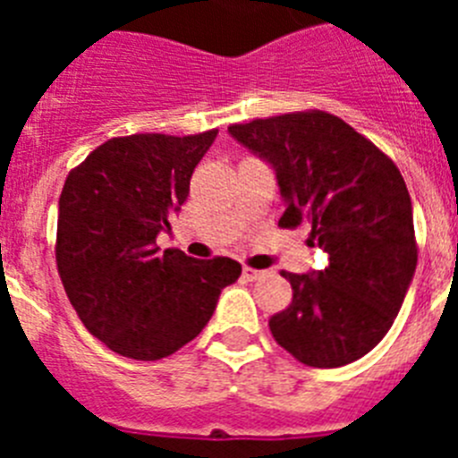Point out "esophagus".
<instances>
[{
  "label": "esophagus",
  "mask_w": 458,
  "mask_h": 458,
  "mask_svg": "<svg viewBox=\"0 0 458 458\" xmlns=\"http://www.w3.org/2000/svg\"><path fill=\"white\" fill-rule=\"evenodd\" d=\"M266 270H254V268H242V277L248 279V282H257V279L266 277Z\"/></svg>",
  "instance_id": "1"
}]
</instances>
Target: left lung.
Instances as JSON below:
<instances>
[{
	"instance_id": "obj_1",
	"label": "left lung",
	"mask_w": 458,
	"mask_h": 458,
	"mask_svg": "<svg viewBox=\"0 0 458 458\" xmlns=\"http://www.w3.org/2000/svg\"><path fill=\"white\" fill-rule=\"evenodd\" d=\"M229 135L275 172L279 226L310 222V245L327 254L317 273H282L293 301L268 321L275 342L318 369L355 362L387 335L418 266L402 174L327 112L229 125Z\"/></svg>"
}]
</instances>
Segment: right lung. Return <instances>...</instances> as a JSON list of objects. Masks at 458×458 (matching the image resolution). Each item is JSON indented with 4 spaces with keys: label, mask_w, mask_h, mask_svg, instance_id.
<instances>
[{
    "label": "right lung",
    "mask_w": 458,
    "mask_h": 458,
    "mask_svg": "<svg viewBox=\"0 0 458 458\" xmlns=\"http://www.w3.org/2000/svg\"><path fill=\"white\" fill-rule=\"evenodd\" d=\"M217 131L114 137L68 174L59 197L56 268L84 327L114 353L160 360L210 321L241 264L197 261L156 245L172 232L190 176Z\"/></svg>",
    "instance_id": "add662e5"
}]
</instances>
